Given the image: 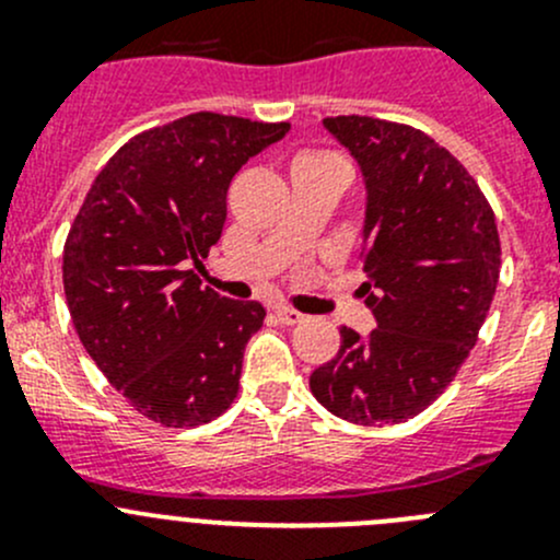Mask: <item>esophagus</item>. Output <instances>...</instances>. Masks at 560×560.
<instances>
[{"label": "esophagus", "mask_w": 560, "mask_h": 560, "mask_svg": "<svg viewBox=\"0 0 560 560\" xmlns=\"http://www.w3.org/2000/svg\"><path fill=\"white\" fill-rule=\"evenodd\" d=\"M273 314H276V319L281 322V325H301V322L306 319V314L295 312V308H287V306H279Z\"/></svg>", "instance_id": "esophagus-1"}]
</instances>
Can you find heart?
<instances>
[{
  "label": "heart",
  "mask_w": 560,
  "mask_h": 560,
  "mask_svg": "<svg viewBox=\"0 0 560 560\" xmlns=\"http://www.w3.org/2000/svg\"><path fill=\"white\" fill-rule=\"evenodd\" d=\"M295 165H341V160L325 151H306V154L295 156Z\"/></svg>",
  "instance_id": "1"
}]
</instances>
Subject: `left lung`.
<instances>
[{"instance_id":"1","label":"left lung","mask_w":560,"mask_h":560,"mask_svg":"<svg viewBox=\"0 0 560 560\" xmlns=\"http://www.w3.org/2000/svg\"><path fill=\"white\" fill-rule=\"evenodd\" d=\"M322 124L363 173L360 290L376 330L341 327V349L308 385L354 425L404 422L444 393L477 343L499 284L495 217L466 167L420 129L369 116Z\"/></svg>"}]
</instances>
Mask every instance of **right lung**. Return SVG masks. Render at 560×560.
Returning <instances> with one entry per match:
<instances>
[{"instance_id": "obj_1", "label": "right lung", "mask_w": 560, "mask_h": 560, "mask_svg": "<svg viewBox=\"0 0 560 560\" xmlns=\"http://www.w3.org/2000/svg\"><path fill=\"white\" fill-rule=\"evenodd\" d=\"M290 132L191 113L135 135L94 178L65 244L67 306L113 387L165 428H195L238 395L257 301L202 290L200 265L228 219L233 175Z\"/></svg>"}]
</instances>
